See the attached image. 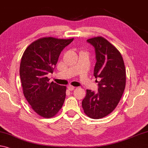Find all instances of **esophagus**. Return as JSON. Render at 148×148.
<instances>
[{
    "label": "esophagus",
    "instance_id": "esophagus-1",
    "mask_svg": "<svg viewBox=\"0 0 148 148\" xmlns=\"http://www.w3.org/2000/svg\"><path fill=\"white\" fill-rule=\"evenodd\" d=\"M68 88H69V90L72 91V90H74V89H75V87L74 86H72L71 85H69V86H68Z\"/></svg>",
    "mask_w": 148,
    "mask_h": 148
}]
</instances>
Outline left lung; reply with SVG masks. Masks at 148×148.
<instances>
[{"label":"left lung","mask_w":148,"mask_h":148,"mask_svg":"<svg viewBox=\"0 0 148 148\" xmlns=\"http://www.w3.org/2000/svg\"><path fill=\"white\" fill-rule=\"evenodd\" d=\"M95 48L96 63L93 75L99 78L98 92L86 90L82 105L91 119L107 116L120 101L126 86V69L121 53L103 37L87 40Z\"/></svg>","instance_id":"obj_1"}]
</instances>
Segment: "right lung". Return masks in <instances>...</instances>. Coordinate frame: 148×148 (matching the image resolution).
Wrapping results in <instances>:
<instances>
[{
    "instance_id": "1",
    "label": "right lung",
    "mask_w": 148,
    "mask_h": 148,
    "mask_svg": "<svg viewBox=\"0 0 148 148\" xmlns=\"http://www.w3.org/2000/svg\"><path fill=\"white\" fill-rule=\"evenodd\" d=\"M73 40L43 37L30 44L23 54L20 76L23 95L42 117L55 116L64 103L66 87L49 83L47 74L53 73L61 51Z\"/></svg>"
}]
</instances>
